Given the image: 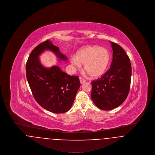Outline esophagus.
I'll return each instance as SVG.
<instances>
[{"label": "esophagus", "mask_w": 155, "mask_h": 155, "mask_svg": "<svg viewBox=\"0 0 155 155\" xmlns=\"http://www.w3.org/2000/svg\"><path fill=\"white\" fill-rule=\"evenodd\" d=\"M80 83H81V84H83V83H84V82H86V80H85L84 78H83L82 77H80Z\"/></svg>", "instance_id": "obj_1"}]
</instances>
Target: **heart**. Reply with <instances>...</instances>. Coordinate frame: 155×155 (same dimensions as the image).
Returning <instances> with one entry per match:
<instances>
[{"label":"heart","mask_w":155,"mask_h":155,"mask_svg":"<svg viewBox=\"0 0 155 155\" xmlns=\"http://www.w3.org/2000/svg\"><path fill=\"white\" fill-rule=\"evenodd\" d=\"M110 61L108 50L98 45L87 46L80 49L75 58L71 59V64L76 68L84 64V69L90 76L97 78L102 75L107 70Z\"/></svg>","instance_id":"b5f03b06"}]
</instances>
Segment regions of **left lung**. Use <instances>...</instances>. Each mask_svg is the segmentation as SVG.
I'll return each mask as SVG.
<instances>
[{"label":"left lung","instance_id":"obj_1","mask_svg":"<svg viewBox=\"0 0 155 155\" xmlns=\"http://www.w3.org/2000/svg\"><path fill=\"white\" fill-rule=\"evenodd\" d=\"M110 43L113 51L110 68L102 77L92 82V99L102 110H111L120 105L126 99L130 86V59L121 46Z\"/></svg>","mask_w":155,"mask_h":155}]
</instances>
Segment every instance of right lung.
Wrapping results in <instances>:
<instances>
[{"label": "right lung", "instance_id": "obj_1", "mask_svg": "<svg viewBox=\"0 0 155 155\" xmlns=\"http://www.w3.org/2000/svg\"><path fill=\"white\" fill-rule=\"evenodd\" d=\"M53 51L61 61H66L59 48L47 40L37 45L28 59L26 77L32 94L44 108L54 113H63L71 108L80 86L78 76L69 75L58 66L46 68L39 56L45 50Z\"/></svg>", "mask_w": 155, "mask_h": 155}]
</instances>
